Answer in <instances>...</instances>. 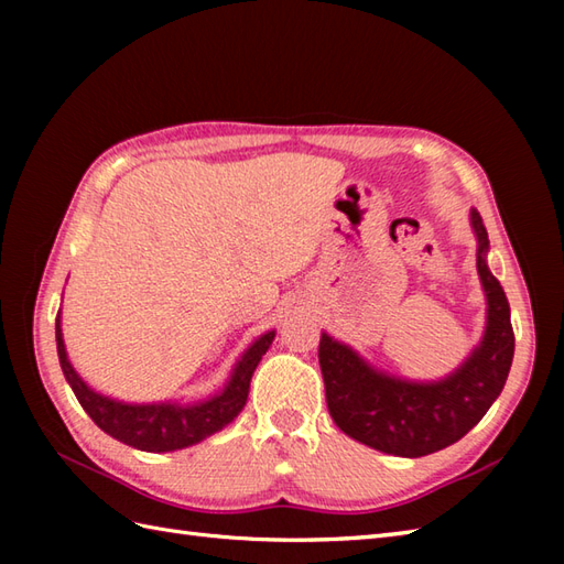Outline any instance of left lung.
<instances>
[{
    "label": "left lung",
    "instance_id": "left-lung-1",
    "mask_svg": "<svg viewBox=\"0 0 564 564\" xmlns=\"http://www.w3.org/2000/svg\"><path fill=\"white\" fill-rule=\"evenodd\" d=\"M477 237V273L487 297V322L480 344L441 380H406L370 366L349 344L322 332L319 368L327 406L346 436L366 446L422 458L460 441L505 390L513 361L509 301L487 267L489 239L480 213L470 210Z\"/></svg>",
    "mask_w": 564,
    "mask_h": 564
}]
</instances>
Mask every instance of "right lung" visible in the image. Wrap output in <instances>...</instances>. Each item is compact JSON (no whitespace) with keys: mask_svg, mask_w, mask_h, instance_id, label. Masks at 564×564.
I'll list each match as a JSON object with an SVG mask.
<instances>
[{"mask_svg":"<svg viewBox=\"0 0 564 564\" xmlns=\"http://www.w3.org/2000/svg\"><path fill=\"white\" fill-rule=\"evenodd\" d=\"M273 337L275 332L271 329L251 341L249 349L239 356V361L235 364L225 388L210 394L206 400L133 404L113 400L109 394H101L82 380V376L67 358L59 313L55 319L59 368H63L69 388L77 394L84 412L91 416L94 424L106 431L109 436H113L116 441L148 453H170L196 446L203 438L218 434L223 426L230 424L247 404L251 376H254L261 356L269 351Z\"/></svg>","mask_w":564,"mask_h":564,"instance_id":"right-lung-1","label":"right lung"}]
</instances>
